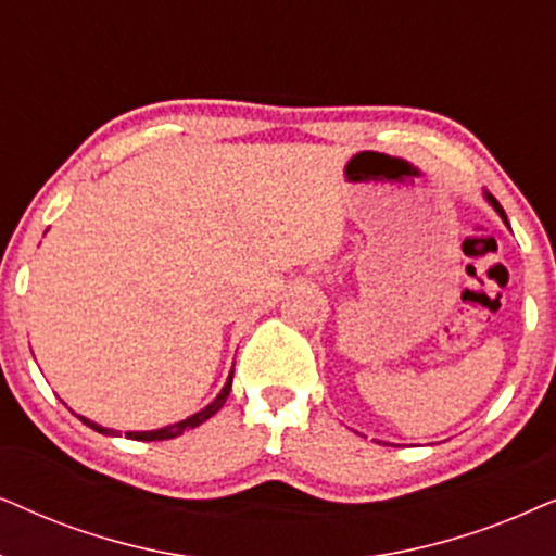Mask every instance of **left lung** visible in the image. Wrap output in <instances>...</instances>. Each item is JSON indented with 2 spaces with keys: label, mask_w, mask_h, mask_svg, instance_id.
I'll list each match as a JSON object with an SVG mask.
<instances>
[{
  "label": "left lung",
  "mask_w": 556,
  "mask_h": 556,
  "mask_svg": "<svg viewBox=\"0 0 556 556\" xmlns=\"http://www.w3.org/2000/svg\"><path fill=\"white\" fill-rule=\"evenodd\" d=\"M485 201L493 205V211H495V213H498V216L503 218V224H506V226H508V218H506V213H503V208H501V203H498V201H495V198L491 195V192H485Z\"/></svg>",
  "instance_id": "8db88e82"
}]
</instances>
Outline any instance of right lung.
Instances as JSON below:
<instances>
[{"label":"right lung","mask_w":556,"mask_h":556,"mask_svg":"<svg viewBox=\"0 0 556 556\" xmlns=\"http://www.w3.org/2000/svg\"><path fill=\"white\" fill-rule=\"evenodd\" d=\"M231 383H233V371L228 374V379H226V387L220 389V394L213 399V402L205 406V409H201L198 414H192V417H188V419H182V421H175V425H169V427H162V429H150V432H127V438L129 440H139V442H160V440H173V438H177V434H182L185 429H195L198 425H203L205 419H211L213 414H216L220 406L226 404V399H228V394H231ZM76 417L84 421L86 427H91V429H96V432H101V434H114V438H122V434L116 432V429H106V427H101V425H96V421H91V419H86V417H80V414H76Z\"/></svg>","instance_id":"1"}]
</instances>
